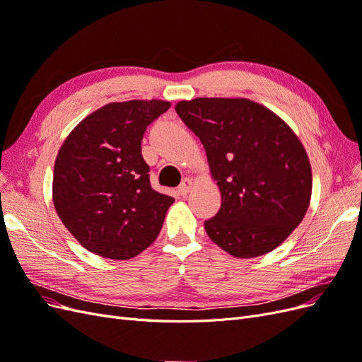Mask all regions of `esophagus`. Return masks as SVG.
Listing matches in <instances>:
<instances>
[{
	"instance_id": "1",
	"label": "esophagus",
	"mask_w": 362,
	"mask_h": 362,
	"mask_svg": "<svg viewBox=\"0 0 362 362\" xmlns=\"http://www.w3.org/2000/svg\"><path fill=\"white\" fill-rule=\"evenodd\" d=\"M192 187H193V180H192V178H185V180L180 184L178 193H180L181 196H187L189 192L192 190Z\"/></svg>"
}]
</instances>
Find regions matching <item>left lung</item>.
<instances>
[{
    "mask_svg": "<svg viewBox=\"0 0 362 362\" xmlns=\"http://www.w3.org/2000/svg\"><path fill=\"white\" fill-rule=\"evenodd\" d=\"M175 110L202 141L222 194L221 210L205 221L208 237L235 258L276 249L311 201V164L299 137L246 98H194Z\"/></svg>",
    "mask_w": 362,
    "mask_h": 362,
    "instance_id": "obj_1",
    "label": "left lung"
}]
</instances>
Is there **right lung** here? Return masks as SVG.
Returning <instances> with one entry per match:
<instances>
[{
    "mask_svg": "<svg viewBox=\"0 0 362 362\" xmlns=\"http://www.w3.org/2000/svg\"><path fill=\"white\" fill-rule=\"evenodd\" d=\"M169 107L161 100L110 103L86 116L60 146L54 208L76 242L93 254L129 259L158 237L175 199L151 187L141 139Z\"/></svg>",
    "mask_w": 362,
    "mask_h": 362,
    "instance_id": "right-lung-1",
    "label": "right lung"
}]
</instances>
